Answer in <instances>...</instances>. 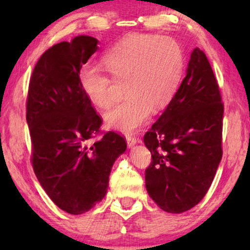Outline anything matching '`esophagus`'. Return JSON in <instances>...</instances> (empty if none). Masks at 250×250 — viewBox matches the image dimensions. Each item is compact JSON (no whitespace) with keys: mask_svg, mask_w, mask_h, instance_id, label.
I'll use <instances>...</instances> for the list:
<instances>
[{"mask_svg":"<svg viewBox=\"0 0 250 250\" xmlns=\"http://www.w3.org/2000/svg\"><path fill=\"white\" fill-rule=\"evenodd\" d=\"M126 141H127V145L128 146H133L134 145H136V142H138V140L134 135L132 134H126Z\"/></svg>","mask_w":250,"mask_h":250,"instance_id":"obj_1","label":"esophagus"}]
</instances>
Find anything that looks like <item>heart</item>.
<instances>
[{
	"label": "heart",
	"mask_w": 250,
	"mask_h": 250,
	"mask_svg": "<svg viewBox=\"0 0 250 250\" xmlns=\"http://www.w3.org/2000/svg\"><path fill=\"white\" fill-rule=\"evenodd\" d=\"M104 69L85 66L80 71L82 90L92 104L109 109L117 97V84L126 83L125 101L105 115L112 128L133 132L148 122L179 90L184 71V53L167 36L131 35L104 53ZM112 77L110 78V76Z\"/></svg>",
	"instance_id": "heart-1"
}]
</instances>
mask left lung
<instances>
[{"label": "left lung", "mask_w": 250, "mask_h": 250, "mask_svg": "<svg viewBox=\"0 0 250 250\" xmlns=\"http://www.w3.org/2000/svg\"><path fill=\"white\" fill-rule=\"evenodd\" d=\"M224 104L206 54L196 47L187 76L145 134L151 152L149 196L167 213H183L206 196L222 159Z\"/></svg>", "instance_id": "1"}]
</instances>
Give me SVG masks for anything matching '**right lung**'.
Segmentation results:
<instances>
[{"instance_id": "right-lung-1", "label": "right lung", "mask_w": 250, "mask_h": 250, "mask_svg": "<svg viewBox=\"0 0 250 250\" xmlns=\"http://www.w3.org/2000/svg\"><path fill=\"white\" fill-rule=\"evenodd\" d=\"M97 44L81 35L47 49L27 95L34 172L50 199L73 215L88 211L105 196L111 167L126 150V140L116 132L97 139L102 119L80 83L81 68Z\"/></svg>"}]
</instances>
